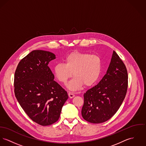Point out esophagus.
Wrapping results in <instances>:
<instances>
[{"mask_svg": "<svg viewBox=\"0 0 146 146\" xmlns=\"http://www.w3.org/2000/svg\"><path fill=\"white\" fill-rule=\"evenodd\" d=\"M68 95V96H69L70 98H73L75 96L74 94L73 93H71V92H69Z\"/></svg>", "mask_w": 146, "mask_h": 146, "instance_id": "34e87169", "label": "esophagus"}]
</instances>
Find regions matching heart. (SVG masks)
<instances>
[{"mask_svg":"<svg viewBox=\"0 0 146 146\" xmlns=\"http://www.w3.org/2000/svg\"><path fill=\"white\" fill-rule=\"evenodd\" d=\"M64 62V64H57L53 71L56 78L64 84H66L73 72L74 78L67 85L70 90H79L83 85L91 86L98 81L101 75L102 60L97 54L76 51L67 55Z\"/></svg>","mask_w":146,"mask_h":146,"instance_id":"1","label":"heart"}]
</instances>
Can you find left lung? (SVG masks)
<instances>
[{
  "label": "left lung",
  "mask_w": 146,
  "mask_h": 146,
  "mask_svg": "<svg viewBox=\"0 0 146 146\" xmlns=\"http://www.w3.org/2000/svg\"><path fill=\"white\" fill-rule=\"evenodd\" d=\"M128 88L126 67L114 51L106 74L98 85L84 94L81 114L92 123H101L110 119L119 109Z\"/></svg>",
  "instance_id": "8db88e82"
}]
</instances>
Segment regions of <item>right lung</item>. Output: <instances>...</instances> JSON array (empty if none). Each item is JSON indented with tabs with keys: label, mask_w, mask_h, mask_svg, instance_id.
Returning <instances> with one entry per match:
<instances>
[{
	"label": "right lung",
	"mask_w": 146,
	"mask_h": 146,
	"mask_svg": "<svg viewBox=\"0 0 146 146\" xmlns=\"http://www.w3.org/2000/svg\"><path fill=\"white\" fill-rule=\"evenodd\" d=\"M54 53L34 50L21 60L14 74V93L27 115L38 124H52L60 118L68 96L54 80L48 66Z\"/></svg>",
	"instance_id": "add662e5"
}]
</instances>
